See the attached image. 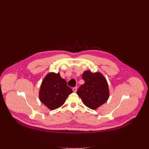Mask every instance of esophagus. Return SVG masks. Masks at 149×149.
Segmentation results:
<instances>
[{
  "label": "esophagus",
  "instance_id": "esophagus-1",
  "mask_svg": "<svg viewBox=\"0 0 149 149\" xmlns=\"http://www.w3.org/2000/svg\"><path fill=\"white\" fill-rule=\"evenodd\" d=\"M72 91L74 92H76L77 91V87H74L72 88Z\"/></svg>",
  "mask_w": 149,
  "mask_h": 149
}]
</instances>
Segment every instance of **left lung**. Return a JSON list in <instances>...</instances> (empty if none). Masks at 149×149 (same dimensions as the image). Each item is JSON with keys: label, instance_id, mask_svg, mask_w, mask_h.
I'll list each match as a JSON object with an SVG mask.
<instances>
[{"label": "left lung", "instance_id": "8db88e82", "mask_svg": "<svg viewBox=\"0 0 149 149\" xmlns=\"http://www.w3.org/2000/svg\"><path fill=\"white\" fill-rule=\"evenodd\" d=\"M84 80L77 91V94L85 106L95 109L109 98V89L106 79L99 72L85 71L82 75Z\"/></svg>", "mask_w": 149, "mask_h": 149}]
</instances>
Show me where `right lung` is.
I'll list each match as a JSON object with an SVG mask.
<instances>
[{
    "instance_id": "right-lung-1",
    "label": "right lung",
    "mask_w": 149,
    "mask_h": 149,
    "mask_svg": "<svg viewBox=\"0 0 149 149\" xmlns=\"http://www.w3.org/2000/svg\"><path fill=\"white\" fill-rule=\"evenodd\" d=\"M72 92L66 81L60 77L59 73L50 72L43 80L39 97L46 106L54 110L61 106Z\"/></svg>"
}]
</instances>
